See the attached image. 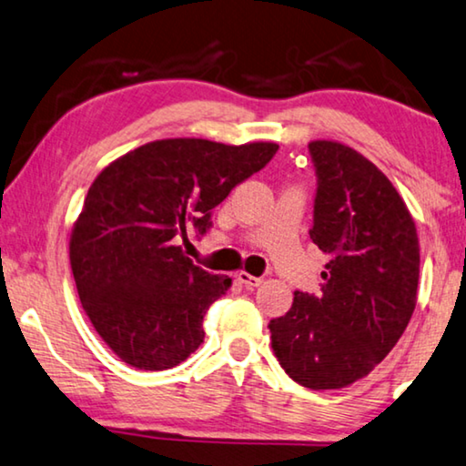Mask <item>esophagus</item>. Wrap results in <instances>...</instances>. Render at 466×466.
<instances>
[{
  "label": "esophagus",
  "mask_w": 466,
  "mask_h": 466,
  "mask_svg": "<svg viewBox=\"0 0 466 466\" xmlns=\"http://www.w3.org/2000/svg\"><path fill=\"white\" fill-rule=\"evenodd\" d=\"M238 280L245 284L247 289H255V287H259V284L263 282V278H259V276H251L248 272H238Z\"/></svg>",
  "instance_id": "esophagus-1"
}]
</instances>
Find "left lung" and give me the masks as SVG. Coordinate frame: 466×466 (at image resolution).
<instances>
[{
    "label": "left lung",
    "mask_w": 466,
    "mask_h": 466,
    "mask_svg": "<svg viewBox=\"0 0 466 466\" xmlns=\"http://www.w3.org/2000/svg\"><path fill=\"white\" fill-rule=\"evenodd\" d=\"M308 148L316 169L309 238L329 255L322 293H295L293 308L268 329L295 383L341 389L366 377L404 335L420 248L410 211L377 165L339 142Z\"/></svg>",
    "instance_id": "1"
}]
</instances>
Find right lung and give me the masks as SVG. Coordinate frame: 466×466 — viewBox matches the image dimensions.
Listing matches in <instances>:
<instances>
[{
  "instance_id": "right-lung-1",
  "label": "right lung",
  "mask_w": 466,
  "mask_h": 466,
  "mask_svg": "<svg viewBox=\"0 0 466 466\" xmlns=\"http://www.w3.org/2000/svg\"><path fill=\"white\" fill-rule=\"evenodd\" d=\"M278 144L228 146L197 137L157 140L110 163L71 234V268L83 309L123 362L144 370L182 364L203 343V318L232 280L190 257L213 209L261 171Z\"/></svg>"
}]
</instances>
